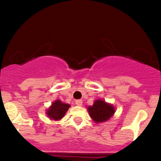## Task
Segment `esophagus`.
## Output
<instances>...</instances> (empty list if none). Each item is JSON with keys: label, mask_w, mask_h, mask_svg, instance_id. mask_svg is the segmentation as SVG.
Returning <instances> with one entry per match:
<instances>
[{"label": "esophagus", "mask_w": 161, "mask_h": 161, "mask_svg": "<svg viewBox=\"0 0 161 161\" xmlns=\"http://www.w3.org/2000/svg\"><path fill=\"white\" fill-rule=\"evenodd\" d=\"M75 104L78 105V106H82V100H76V101H75Z\"/></svg>", "instance_id": "1"}]
</instances>
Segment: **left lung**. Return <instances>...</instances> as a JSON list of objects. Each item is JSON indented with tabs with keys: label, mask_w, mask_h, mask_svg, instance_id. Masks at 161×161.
Here are the masks:
<instances>
[{
	"label": "left lung",
	"mask_w": 161,
	"mask_h": 161,
	"mask_svg": "<svg viewBox=\"0 0 161 161\" xmlns=\"http://www.w3.org/2000/svg\"><path fill=\"white\" fill-rule=\"evenodd\" d=\"M88 111L92 119L98 123L110 119L114 116L115 109L113 105L105 102V101L97 99L95 101L92 106L88 107Z\"/></svg>",
	"instance_id": "left-lung-1"
}]
</instances>
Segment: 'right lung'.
<instances>
[{"instance_id":"right-lung-1","label":"right lung","mask_w":161,"mask_h":161,"mask_svg":"<svg viewBox=\"0 0 161 161\" xmlns=\"http://www.w3.org/2000/svg\"><path fill=\"white\" fill-rule=\"evenodd\" d=\"M69 107V104L61 102L60 100H57L52 103L46 114L49 119H53V120H60L65 115Z\"/></svg>"}]
</instances>
